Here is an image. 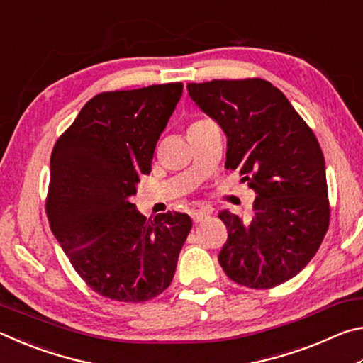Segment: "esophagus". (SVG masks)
Here are the masks:
<instances>
[{
  "label": "esophagus",
  "instance_id": "34e87169",
  "mask_svg": "<svg viewBox=\"0 0 363 363\" xmlns=\"http://www.w3.org/2000/svg\"><path fill=\"white\" fill-rule=\"evenodd\" d=\"M208 216H210V210L208 208H200V210L190 211V218H192L194 223H201Z\"/></svg>",
  "mask_w": 363,
  "mask_h": 363
}]
</instances>
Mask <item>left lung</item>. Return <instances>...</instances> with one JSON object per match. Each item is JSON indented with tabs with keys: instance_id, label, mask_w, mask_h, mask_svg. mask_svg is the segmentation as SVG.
I'll use <instances>...</instances> for the list:
<instances>
[{
	"instance_id": "obj_1",
	"label": "left lung",
	"mask_w": 363,
	"mask_h": 363,
	"mask_svg": "<svg viewBox=\"0 0 363 363\" xmlns=\"http://www.w3.org/2000/svg\"><path fill=\"white\" fill-rule=\"evenodd\" d=\"M189 96L227 138L225 168L255 190V214L219 218V264L238 285L262 290L293 279L317 253L330 223L325 158L314 133L266 79L189 83Z\"/></svg>"
}]
</instances>
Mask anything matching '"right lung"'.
Returning a JSON list of instances; mask_svg holds the SVG:
<instances>
[{
  "label": "right lung",
  "instance_id": "right-lung-1",
  "mask_svg": "<svg viewBox=\"0 0 363 363\" xmlns=\"http://www.w3.org/2000/svg\"><path fill=\"white\" fill-rule=\"evenodd\" d=\"M182 83L94 96L54 145L48 220L73 269L102 296L143 303L173 281L192 219L131 203Z\"/></svg>",
  "mask_w": 363,
  "mask_h": 363
}]
</instances>
